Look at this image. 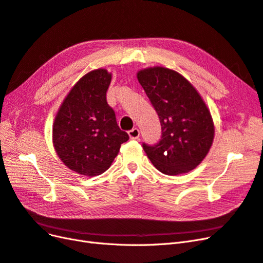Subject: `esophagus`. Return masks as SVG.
Wrapping results in <instances>:
<instances>
[{"mask_svg": "<svg viewBox=\"0 0 263 263\" xmlns=\"http://www.w3.org/2000/svg\"><path fill=\"white\" fill-rule=\"evenodd\" d=\"M128 135H129L130 139H138L140 136V132L138 128H133L132 130L128 132Z\"/></svg>", "mask_w": 263, "mask_h": 263, "instance_id": "1", "label": "esophagus"}]
</instances>
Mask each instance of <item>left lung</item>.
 Masks as SVG:
<instances>
[{
	"label": "left lung",
	"instance_id": "left-lung-1",
	"mask_svg": "<svg viewBox=\"0 0 263 263\" xmlns=\"http://www.w3.org/2000/svg\"><path fill=\"white\" fill-rule=\"evenodd\" d=\"M138 81L160 119L161 138L142 144L150 161L168 176L186 173L202 162L214 139V124L201 95L184 77L154 67L137 73Z\"/></svg>",
	"mask_w": 263,
	"mask_h": 263
}]
</instances>
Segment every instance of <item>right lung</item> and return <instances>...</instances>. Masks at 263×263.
<instances>
[{
	"instance_id": "obj_1",
	"label": "right lung",
	"mask_w": 263,
	"mask_h": 263,
	"mask_svg": "<svg viewBox=\"0 0 263 263\" xmlns=\"http://www.w3.org/2000/svg\"><path fill=\"white\" fill-rule=\"evenodd\" d=\"M112 76L105 69L91 71L71 89L54 118L52 140L55 153L69 169L94 177L105 172L123 142L106 92Z\"/></svg>"
}]
</instances>
